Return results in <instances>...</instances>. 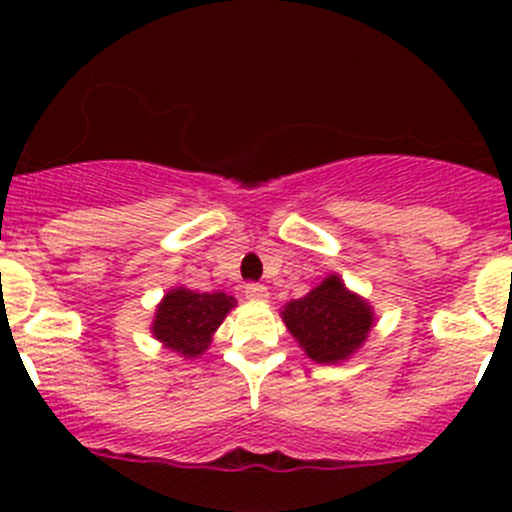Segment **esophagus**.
I'll use <instances>...</instances> for the list:
<instances>
[{"label":"esophagus","instance_id":"1","mask_svg":"<svg viewBox=\"0 0 512 512\" xmlns=\"http://www.w3.org/2000/svg\"><path fill=\"white\" fill-rule=\"evenodd\" d=\"M245 297L252 299V302H265V299L270 297V292H267V287L260 285V282H247Z\"/></svg>","mask_w":512,"mask_h":512}]
</instances>
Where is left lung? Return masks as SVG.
<instances>
[{"mask_svg":"<svg viewBox=\"0 0 512 512\" xmlns=\"http://www.w3.org/2000/svg\"><path fill=\"white\" fill-rule=\"evenodd\" d=\"M289 334L317 364H339L366 342L374 324V309L359 294L349 292L339 275L282 309Z\"/></svg>","mask_w":512,"mask_h":512,"instance_id":"8db88e82","label":"left lung"}]
</instances>
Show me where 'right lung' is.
<instances>
[{
	"instance_id": "right-lung-1",
	"label": "right lung",
	"mask_w": 512,
	"mask_h": 512,
	"mask_svg": "<svg viewBox=\"0 0 512 512\" xmlns=\"http://www.w3.org/2000/svg\"><path fill=\"white\" fill-rule=\"evenodd\" d=\"M235 307V297L225 292H193L175 287L165 292L158 304L151 332L163 347L173 349L185 359L200 356L213 342L215 329L223 324L225 314Z\"/></svg>"
}]
</instances>
